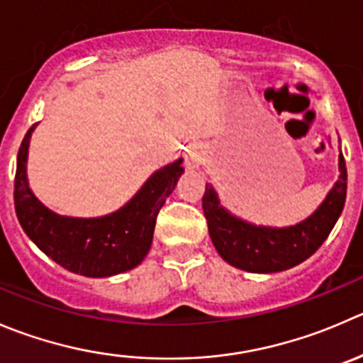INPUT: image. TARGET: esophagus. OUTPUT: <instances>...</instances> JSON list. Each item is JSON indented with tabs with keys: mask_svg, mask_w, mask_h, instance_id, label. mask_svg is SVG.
I'll return each instance as SVG.
<instances>
[{
	"mask_svg": "<svg viewBox=\"0 0 363 363\" xmlns=\"http://www.w3.org/2000/svg\"><path fill=\"white\" fill-rule=\"evenodd\" d=\"M200 161H202V147L191 145L188 154H186V167L188 168H199Z\"/></svg>",
	"mask_w": 363,
	"mask_h": 363,
	"instance_id": "obj_1",
	"label": "esophagus"
}]
</instances>
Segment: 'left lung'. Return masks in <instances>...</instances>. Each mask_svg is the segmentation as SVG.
I'll list each match as a JSON object with an SVG mask.
<instances>
[{
	"label": "left lung",
	"mask_w": 363,
	"mask_h": 363,
	"mask_svg": "<svg viewBox=\"0 0 363 363\" xmlns=\"http://www.w3.org/2000/svg\"><path fill=\"white\" fill-rule=\"evenodd\" d=\"M339 179L321 206L291 227H264L241 220L221 206L213 184H206L203 216L216 252L225 262L250 273H279L307 260L325 242L344 209L347 172L342 152L339 154Z\"/></svg>",
	"instance_id": "left-lung-1"
}]
</instances>
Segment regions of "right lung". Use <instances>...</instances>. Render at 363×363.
<instances>
[{
    "instance_id": "add662e5",
    "label": "right lung",
    "mask_w": 363,
    "mask_h": 363,
    "mask_svg": "<svg viewBox=\"0 0 363 363\" xmlns=\"http://www.w3.org/2000/svg\"><path fill=\"white\" fill-rule=\"evenodd\" d=\"M28 129L17 154L13 202L28 238L65 269L103 279L138 266L152 245L160 209L182 175V157L154 172L128 203L97 218L62 216L45 207L28 184L26 163L31 133Z\"/></svg>"
}]
</instances>
